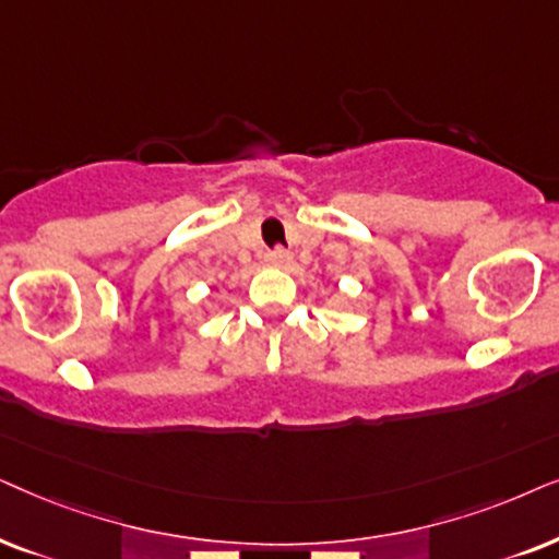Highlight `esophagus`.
Segmentation results:
<instances>
[{
    "instance_id": "esophagus-1",
    "label": "esophagus",
    "mask_w": 559,
    "mask_h": 559,
    "mask_svg": "<svg viewBox=\"0 0 559 559\" xmlns=\"http://www.w3.org/2000/svg\"><path fill=\"white\" fill-rule=\"evenodd\" d=\"M288 260H292V252H288L286 248H281V245H275V248L265 252V263L267 265H286Z\"/></svg>"
}]
</instances>
